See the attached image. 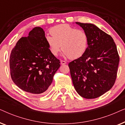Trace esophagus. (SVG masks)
I'll return each mask as SVG.
<instances>
[{"label": "esophagus", "instance_id": "obj_1", "mask_svg": "<svg viewBox=\"0 0 125 125\" xmlns=\"http://www.w3.org/2000/svg\"><path fill=\"white\" fill-rule=\"evenodd\" d=\"M61 65H65L66 63V62L65 61H64V60H61Z\"/></svg>", "mask_w": 125, "mask_h": 125}]
</instances>
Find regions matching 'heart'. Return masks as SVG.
I'll return each mask as SVG.
<instances>
[{
    "label": "heart",
    "mask_w": 125,
    "mask_h": 125,
    "mask_svg": "<svg viewBox=\"0 0 125 125\" xmlns=\"http://www.w3.org/2000/svg\"><path fill=\"white\" fill-rule=\"evenodd\" d=\"M50 33L52 36H46L45 40L53 56H57L61 49L65 56L76 59L81 57L88 48L89 36L84 30L63 24L51 28Z\"/></svg>",
    "instance_id": "heart-1"
}]
</instances>
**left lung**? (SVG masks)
<instances>
[{
  "instance_id": "left-lung-1",
  "label": "left lung",
  "mask_w": 125,
  "mask_h": 125,
  "mask_svg": "<svg viewBox=\"0 0 125 125\" xmlns=\"http://www.w3.org/2000/svg\"><path fill=\"white\" fill-rule=\"evenodd\" d=\"M88 33V47L81 57L69 63L75 89L87 99L100 97L113 86L119 56L114 40L95 25L76 22Z\"/></svg>"
}]
</instances>
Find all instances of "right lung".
<instances>
[{
  "label": "right lung",
  "mask_w": 125,
  "mask_h": 125,
  "mask_svg": "<svg viewBox=\"0 0 125 125\" xmlns=\"http://www.w3.org/2000/svg\"><path fill=\"white\" fill-rule=\"evenodd\" d=\"M45 38L43 29L35 27L28 36L18 40L10 54V74L13 83L34 94L47 91L60 66V61L51 53Z\"/></svg>",
  "instance_id": "1"
}]
</instances>
